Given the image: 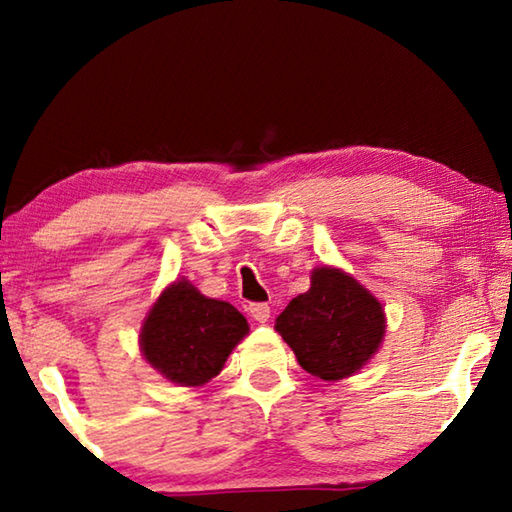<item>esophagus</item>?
<instances>
[{"mask_svg":"<svg viewBox=\"0 0 512 512\" xmlns=\"http://www.w3.org/2000/svg\"><path fill=\"white\" fill-rule=\"evenodd\" d=\"M248 309L250 316H253L257 323H266V320L271 318V307H268V302H253Z\"/></svg>","mask_w":512,"mask_h":512,"instance_id":"obj_1","label":"esophagus"}]
</instances>
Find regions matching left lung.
I'll list each match as a JSON object with an SVG mask.
<instances>
[{
    "label": "left lung",
    "instance_id": "1",
    "mask_svg": "<svg viewBox=\"0 0 512 512\" xmlns=\"http://www.w3.org/2000/svg\"><path fill=\"white\" fill-rule=\"evenodd\" d=\"M384 309L354 277L316 268L307 293L293 298L275 329L314 377L336 381L361 370L384 339Z\"/></svg>",
    "mask_w": 512,
    "mask_h": 512
}]
</instances>
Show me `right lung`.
<instances>
[{
  "instance_id": "right-lung-1",
  "label": "right lung",
  "mask_w": 512,
  "mask_h": 512,
  "mask_svg": "<svg viewBox=\"0 0 512 512\" xmlns=\"http://www.w3.org/2000/svg\"><path fill=\"white\" fill-rule=\"evenodd\" d=\"M248 323L223 300L176 282L155 302L142 327V352L164 377L183 386H201L216 377Z\"/></svg>"
}]
</instances>
